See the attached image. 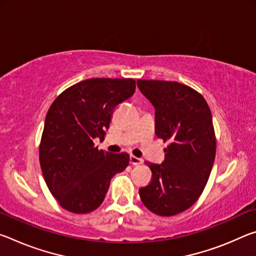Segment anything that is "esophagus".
<instances>
[{
    "label": "esophagus",
    "instance_id": "obj_1",
    "mask_svg": "<svg viewBox=\"0 0 256 256\" xmlns=\"http://www.w3.org/2000/svg\"><path fill=\"white\" fill-rule=\"evenodd\" d=\"M142 162H144V160H142L141 158H138V157H136V156H130V164H140Z\"/></svg>",
    "mask_w": 256,
    "mask_h": 256
}]
</instances>
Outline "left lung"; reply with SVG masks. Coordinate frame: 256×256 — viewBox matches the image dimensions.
Listing matches in <instances>:
<instances>
[{
  "label": "left lung",
  "instance_id": "left-lung-1",
  "mask_svg": "<svg viewBox=\"0 0 256 256\" xmlns=\"http://www.w3.org/2000/svg\"><path fill=\"white\" fill-rule=\"evenodd\" d=\"M138 86L154 106L156 136L168 142L162 164L146 162L152 176L138 194L154 214H178L198 200L214 166L211 110L200 92L180 82L140 79Z\"/></svg>",
  "mask_w": 256,
  "mask_h": 256
}]
</instances>
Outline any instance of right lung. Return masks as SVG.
<instances>
[{
    "instance_id": "add662e5",
    "label": "right lung",
    "mask_w": 256,
    "mask_h": 256,
    "mask_svg": "<svg viewBox=\"0 0 256 256\" xmlns=\"http://www.w3.org/2000/svg\"><path fill=\"white\" fill-rule=\"evenodd\" d=\"M136 92V80L94 78L68 86L47 112L40 144L42 176L58 204L89 214L102 204L112 177L128 166L126 152L99 150L112 114Z\"/></svg>"
}]
</instances>
